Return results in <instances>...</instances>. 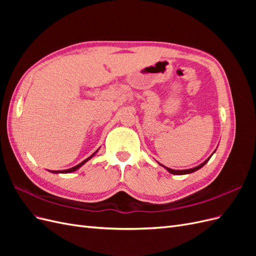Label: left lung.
<instances>
[{
    "label": "left lung",
    "instance_id": "obj_1",
    "mask_svg": "<svg viewBox=\"0 0 256 256\" xmlns=\"http://www.w3.org/2000/svg\"><path fill=\"white\" fill-rule=\"evenodd\" d=\"M214 152H216V150H214ZM214 152L210 154V157L212 156ZM210 157H208V158L203 162V164H200V166H196V168H187V170H173V168H166V166H162L161 164H159V162H158V164H159L161 166H164L168 173L174 174V175H184V174H190V173L196 172V171H198V170H200V168H203V166L207 164V162L209 161V159H210Z\"/></svg>",
    "mask_w": 256,
    "mask_h": 256
}]
</instances>
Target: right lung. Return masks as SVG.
<instances>
[{
    "label": "right lung",
    "instance_id": "add662e5",
    "mask_svg": "<svg viewBox=\"0 0 256 256\" xmlns=\"http://www.w3.org/2000/svg\"><path fill=\"white\" fill-rule=\"evenodd\" d=\"M98 150H99V148H98L94 154H92L88 158H86L85 160H83V161L81 162V164H76V166H72V168H67V170H62V171H49V170H48V171H49V172H51V173H53V174H60V173H63V174H66V173H72V172L76 171V170H79L83 164H86V162H88L90 159H92V157H94V154H95Z\"/></svg>",
    "mask_w": 256,
    "mask_h": 256
}]
</instances>
